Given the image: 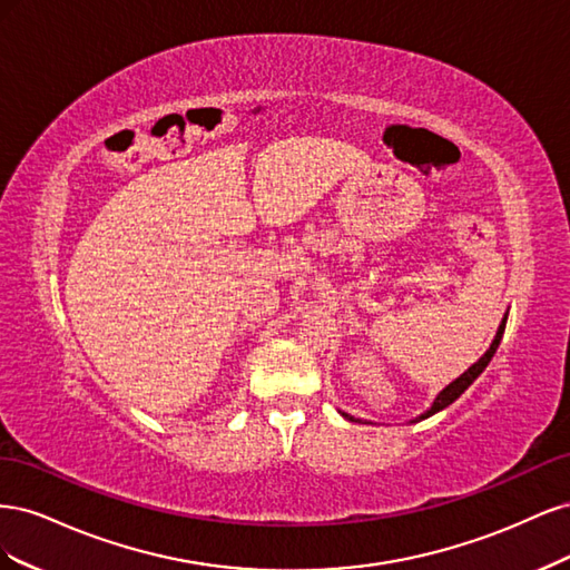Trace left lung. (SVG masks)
<instances>
[{"mask_svg":"<svg viewBox=\"0 0 570 570\" xmlns=\"http://www.w3.org/2000/svg\"><path fill=\"white\" fill-rule=\"evenodd\" d=\"M504 327H507V314H504V318H502V323H499V331H497V335H494V340H492V344H490V350L482 354L475 364L465 371V373H461L454 383H450L446 385L438 396H435V402H433V406H430L425 413H421L419 416V421L421 419H428V416H433V413H438V411H442V409H446L450 406L452 402H456L459 396L469 390L471 385H473V381L475 377L488 368V364L492 361V356H494V352H497V347H499V342H502V335H504ZM344 419H350V421H354V416H350V413H342Z\"/></svg>","mask_w":570,"mask_h":570,"instance_id":"obj_1","label":"left lung"}]
</instances>
